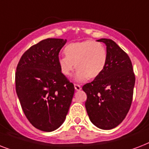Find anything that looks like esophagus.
I'll use <instances>...</instances> for the list:
<instances>
[{
	"instance_id": "obj_1",
	"label": "esophagus",
	"mask_w": 149,
	"mask_h": 149,
	"mask_svg": "<svg viewBox=\"0 0 149 149\" xmlns=\"http://www.w3.org/2000/svg\"><path fill=\"white\" fill-rule=\"evenodd\" d=\"M74 87L76 91H80L81 90V86H79V84H74Z\"/></svg>"
}]
</instances>
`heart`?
Returning a JSON list of instances; mask_svg holds the SVG:
<instances>
[{
    "instance_id": "heart-1",
    "label": "heart",
    "mask_w": 149,
    "mask_h": 149,
    "mask_svg": "<svg viewBox=\"0 0 149 149\" xmlns=\"http://www.w3.org/2000/svg\"><path fill=\"white\" fill-rule=\"evenodd\" d=\"M64 52L65 56H60L58 59L61 72L65 76H70L77 67L75 78L78 81L97 77L107 60L106 48L99 42L88 40L70 43Z\"/></svg>"
}]
</instances>
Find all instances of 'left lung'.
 Listing matches in <instances>:
<instances>
[{
  "label": "left lung",
  "instance_id": "obj_1",
  "mask_svg": "<svg viewBox=\"0 0 149 149\" xmlns=\"http://www.w3.org/2000/svg\"><path fill=\"white\" fill-rule=\"evenodd\" d=\"M98 42L107 45V60L102 72L83 90L86 93V112L93 125L100 129L114 128L129 111L135 76L129 56L111 39Z\"/></svg>",
  "mask_w": 149,
  "mask_h": 149
}]
</instances>
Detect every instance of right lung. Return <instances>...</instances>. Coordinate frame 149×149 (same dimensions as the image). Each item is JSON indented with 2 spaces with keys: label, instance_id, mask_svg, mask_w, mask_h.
<instances>
[{
  "label": "right lung",
  "instance_id": "add662e5",
  "mask_svg": "<svg viewBox=\"0 0 149 149\" xmlns=\"http://www.w3.org/2000/svg\"><path fill=\"white\" fill-rule=\"evenodd\" d=\"M65 42L62 38L41 41L22 55L16 69V93L22 110L29 122L43 132L60 127L74 94V85L58 63Z\"/></svg>",
  "mask_w": 149,
  "mask_h": 149
}]
</instances>
